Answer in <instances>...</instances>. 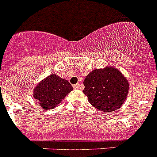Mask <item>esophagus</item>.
I'll use <instances>...</instances> for the list:
<instances>
[{"instance_id": "34e87169", "label": "esophagus", "mask_w": 157, "mask_h": 157, "mask_svg": "<svg viewBox=\"0 0 157 157\" xmlns=\"http://www.w3.org/2000/svg\"><path fill=\"white\" fill-rule=\"evenodd\" d=\"M73 87L74 89H78L79 88V83H76V84L73 85Z\"/></svg>"}]
</instances>
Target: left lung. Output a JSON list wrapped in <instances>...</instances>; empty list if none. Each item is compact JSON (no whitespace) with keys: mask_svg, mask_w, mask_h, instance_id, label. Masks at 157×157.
Masks as SVG:
<instances>
[{"mask_svg":"<svg viewBox=\"0 0 157 157\" xmlns=\"http://www.w3.org/2000/svg\"><path fill=\"white\" fill-rule=\"evenodd\" d=\"M83 84V93L90 103L105 112L120 108L129 89L127 79L113 67L94 70L86 76Z\"/></svg>","mask_w":157,"mask_h":157,"instance_id":"1","label":"left lung"}]
</instances>
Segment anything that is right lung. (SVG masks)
I'll return each instance as SVG.
<instances>
[{
	"mask_svg": "<svg viewBox=\"0 0 157 157\" xmlns=\"http://www.w3.org/2000/svg\"><path fill=\"white\" fill-rule=\"evenodd\" d=\"M72 90L68 81L52 74L35 88L33 93L34 98L39 101L42 109H51L61 103Z\"/></svg>",
	"mask_w": 157,
	"mask_h": 157,
	"instance_id": "right-lung-1",
	"label": "right lung"
}]
</instances>
